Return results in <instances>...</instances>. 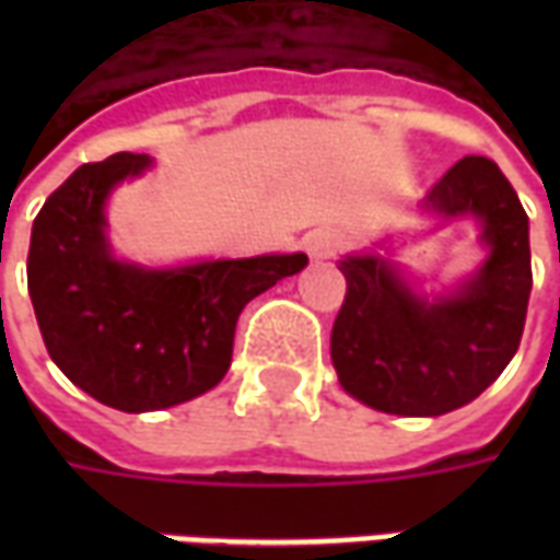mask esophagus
<instances>
[{"label":"esophagus","instance_id":"obj_1","mask_svg":"<svg viewBox=\"0 0 560 560\" xmlns=\"http://www.w3.org/2000/svg\"><path fill=\"white\" fill-rule=\"evenodd\" d=\"M305 252L312 257H329L336 255L341 248V233L329 231V228H320V231H312L303 240Z\"/></svg>","mask_w":560,"mask_h":560}]
</instances>
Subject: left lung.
Masks as SVG:
<instances>
[{
  "instance_id": "left-lung-1",
  "label": "left lung",
  "mask_w": 560,
  "mask_h": 560,
  "mask_svg": "<svg viewBox=\"0 0 560 560\" xmlns=\"http://www.w3.org/2000/svg\"><path fill=\"white\" fill-rule=\"evenodd\" d=\"M417 209L480 224L486 260L444 293H420L389 257L348 255L329 353L341 389L396 417H441L468 405L513 360L530 296L528 215L498 164L465 155Z\"/></svg>"
}]
</instances>
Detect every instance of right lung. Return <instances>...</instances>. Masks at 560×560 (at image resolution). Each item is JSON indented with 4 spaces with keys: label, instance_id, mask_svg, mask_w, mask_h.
<instances>
[{
    "label": "right lung",
    "instance_id": "right-lung-1",
    "mask_svg": "<svg viewBox=\"0 0 560 560\" xmlns=\"http://www.w3.org/2000/svg\"><path fill=\"white\" fill-rule=\"evenodd\" d=\"M152 167L116 152L83 164L47 197L32 224L26 279L47 353L107 408L161 411L203 396L231 369L245 303L308 264L296 255L143 267L119 260L107 197Z\"/></svg>",
    "mask_w": 560,
    "mask_h": 560
}]
</instances>
